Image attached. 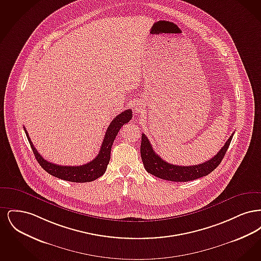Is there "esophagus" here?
<instances>
[{
    "label": "esophagus",
    "mask_w": 261,
    "mask_h": 261,
    "mask_svg": "<svg viewBox=\"0 0 261 261\" xmlns=\"http://www.w3.org/2000/svg\"><path fill=\"white\" fill-rule=\"evenodd\" d=\"M135 111H136L137 112H142L143 109H142L141 106H138V105H137V107L135 108Z\"/></svg>",
    "instance_id": "1"
}]
</instances>
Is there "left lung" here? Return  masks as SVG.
I'll return each mask as SVG.
<instances>
[{"label": "left lung", "mask_w": 261, "mask_h": 261, "mask_svg": "<svg viewBox=\"0 0 261 261\" xmlns=\"http://www.w3.org/2000/svg\"><path fill=\"white\" fill-rule=\"evenodd\" d=\"M234 133L230 136L225 143L222 149H220L217 154L207 162L200 163L198 165L192 166H181L174 165L163 161L162 158L154 152L148 137L142 134V143H141V156L146 170L149 174L164 179L167 181L173 182H188L196 180L200 177L206 176L211 173L222 162L224 155L230 146Z\"/></svg>", "instance_id": "1"}]
</instances>
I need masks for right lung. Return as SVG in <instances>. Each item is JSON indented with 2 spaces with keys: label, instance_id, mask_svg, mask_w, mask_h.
Masks as SVG:
<instances>
[{
  "label": "right lung",
  "instance_id": "right-lung-1",
  "mask_svg": "<svg viewBox=\"0 0 261 261\" xmlns=\"http://www.w3.org/2000/svg\"><path fill=\"white\" fill-rule=\"evenodd\" d=\"M132 118V111L126 110L124 112L119 113L109 125L103 141L101 143V147L99 149V154L92 161L86 164L80 166H63L54 164L51 162H47L43 159L42 155L38 152L37 149L33 146L31 139L28 135L24 128L25 134L29 141V144L34 152V155L41 165V167L47 171L48 173L62 179L64 181L75 182V183H85L91 182L102 176L107 170L108 164L111 160V150L114 139L118 134V131L123 124L129 122Z\"/></svg>",
  "mask_w": 261,
  "mask_h": 261
}]
</instances>
